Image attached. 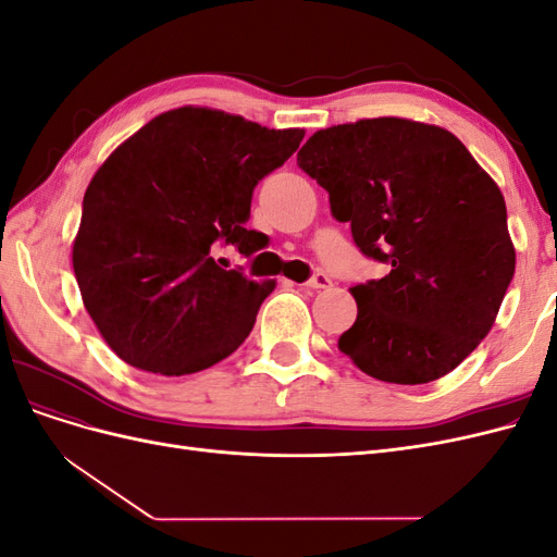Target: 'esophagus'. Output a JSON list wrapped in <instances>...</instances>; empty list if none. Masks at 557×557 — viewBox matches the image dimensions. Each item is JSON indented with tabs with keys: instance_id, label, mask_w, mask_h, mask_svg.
<instances>
[{
	"instance_id": "obj_1",
	"label": "esophagus",
	"mask_w": 557,
	"mask_h": 557,
	"mask_svg": "<svg viewBox=\"0 0 557 557\" xmlns=\"http://www.w3.org/2000/svg\"><path fill=\"white\" fill-rule=\"evenodd\" d=\"M305 285H307V288H311V290H323V288H330L332 281H330V276H327V274L318 272V274H313Z\"/></svg>"
}]
</instances>
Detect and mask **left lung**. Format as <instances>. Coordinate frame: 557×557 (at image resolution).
<instances>
[{
    "label": "left lung",
    "mask_w": 557,
    "mask_h": 557,
    "mask_svg": "<svg viewBox=\"0 0 557 557\" xmlns=\"http://www.w3.org/2000/svg\"><path fill=\"white\" fill-rule=\"evenodd\" d=\"M297 164L364 256L391 267L350 288L358 318L339 350L385 383L453 372L491 332L516 272L497 183L448 129L395 115L318 129Z\"/></svg>",
    "instance_id": "obj_1"
}]
</instances>
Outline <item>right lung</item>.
I'll return each instance as SVG.
<instances>
[{"mask_svg": "<svg viewBox=\"0 0 557 557\" xmlns=\"http://www.w3.org/2000/svg\"><path fill=\"white\" fill-rule=\"evenodd\" d=\"M305 129H269L209 107L156 115L95 172L72 248L92 323L127 364L162 376L209 369L237 350L276 281L218 264L215 242L250 256L258 181Z\"/></svg>", "mask_w": 557, "mask_h": 557, "instance_id": "right-lung-1", "label": "right lung"}]
</instances>
